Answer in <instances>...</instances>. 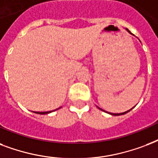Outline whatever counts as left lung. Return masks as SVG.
Returning <instances> with one entry per match:
<instances>
[{
	"instance_id": "1",
	"label": "left lung",
	"mask_w": 158,
	"mask_h": 158,
	"mask_svg": "<svg viewBox=\"0 0 158 158\" xmlns=\"http://www.w3.org/2000/svg\"><path fill=\"white\" fill-rule=\"evenodd\" d=\"M126 30H127V31H128V32L129 33V34H131L132 35V33L130 32V31H129V29H125ZM97 108L98 109H100V110H102V111H104V112H106V113H108V114H111V115H114V116H117V115H122V114H127L128 113V112H129V111L131 110L132 109L134 108V107H133V108L132 109H130V110H127V111H125V112H123V113H119V114H114V113H110V112H107V111H106V110H102V109H101V108H99L98 106H97Z\"/></svg>"
}]
</instances>
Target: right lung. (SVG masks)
<instances>
[{"label": "right lung", "mask_w": 158, "mask_h": 158, "mask_svg": "<svg viewBox=\"0 0 158 158\" xmlns=\"http://www.w3.org/2000/svg\"><path fill=\"white\" fill-rule=\"evenodd\" d=\"M61 107H59V108L56 109V110H51V111H45V112H34V113H36V114H49L51 113V112H53V111L57 110H58V109H60Z\"/></svg>", "instance_id": "add662e5"}]
</instances>
